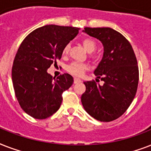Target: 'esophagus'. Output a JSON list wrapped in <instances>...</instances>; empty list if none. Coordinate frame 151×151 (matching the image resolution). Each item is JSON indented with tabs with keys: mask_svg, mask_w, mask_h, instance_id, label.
Returning a JSON list of instances; mask_svg holds the SVG:
<instances>
[{
	"mask_svg": "<svg viewBox=\"0 0 151 151\" xmlns=\"http://www.w3.org/2000/svg\"><path fill=\"white\" fill-rule=\"evenodd\" d=\"M81 81V79H79V78H73V83L74 84H76V83H79Z\"/></svg>",
	"mask_w": 151,
	"mask_h": 151,
	"instance_id": "esophagus-1",
	"label": "esophagus"
}]
</instances>
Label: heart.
I'll return each mask as SVG.
<instances>
[{"instance_id": "1", "label": "heart", "mask_w": 151, "mask_h": 151, "mask_svg": "<svg viewBox=\"0 0 151 151\" xmlns=\"http://www.w3.org/2000/svg\"><path fill=\"white\" fill-rule=\"evenodd\" d=\"M81 43H82L84 48H85V50L88 52H94L96 48V42L93 39L89 38V37L82 39ZM69 49H70V45L67 44L63 48V54L64 55L68 54ZM87 68L88 66L86 64L78 63V62H73L67 66L66 70L68 71L70 73H71L72 75L81 77V76L83 75V73H85V71L87 70Z\"/></svg>"}]
</instances>
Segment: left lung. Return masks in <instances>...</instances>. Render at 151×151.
<instances>
[{"label": "left lung", "instance_id": "8db88e82", "mask_svg": "<svg viewBox=\"0 0 151 151\" xmlns=\"http://www.w3.org/2000/svg\"><path fill=\"white\" fill-rule=\"evenodd\" d=\"M83 31L103 45V59L94 73L104 84L101 86L94 80L84 82L86 90L81 103L95 119L111 122L126 111L136 96L139 83L136 55L129 41L114 29L85 27Z\"/></svg>", "mask_w": 151, "mask_h": 151}]
</instances>
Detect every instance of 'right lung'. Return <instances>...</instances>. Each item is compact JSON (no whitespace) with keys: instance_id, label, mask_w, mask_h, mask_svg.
<instances>
[{"instance_id":"obj_1","label":"right lung","mask_w":151,"mask_h":151,"mask_svg":"<svg viewBox=\"0 0 151 151\" xmlns=\"http://www.w3.org/2000/svg\"><path fill=\"white\" fill-rule=\"evenodd\" d=\"M79 28L47 25L34 29L22 41L12 69L13 87L20 106L36 119H45L59 110L63 92L73 78L63 73L55 79L47 70L60 59L63 48Z\"/></svg>"}]
</instances>
